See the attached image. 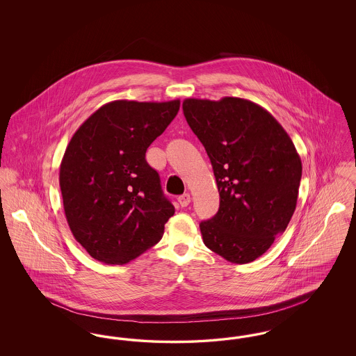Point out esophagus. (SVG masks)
I'll use <instances>...</instances> for the list:
<instances>
[{
  "mask_svg": "<svg viewBox=\"0 0 356 356\" xmlns=\"http://www.w3.org/2000/svg\"><path fill=\"white\" fill-rule=\"evenodd\" d=\"M177 202H179V204H180L181 207H186V205H189V203H191V196H189V193H184V195L179 196Z\"/></svg>",
  "mask_w": 356,
  "mask_h": 356,
  "instance_id": "1",
  "label": "esophagus"
}]
</instances>
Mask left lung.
<instances>
[{"label": "left lung", "mask_w": 356, "mask_h": 356, "mask_svg": "<svg viewBox=\"0 0 356 356\" xmlns=\"http://www.w3.org/2000/svg\"><path fill=\"white\" fill-rule=\"evenodd\" d=\"M183 111L220 195L218 213L200 222L204 244L231 263H251L286 231L295 212L299 153L271 113L250 100L186 99Z\"/></svg>", "instance_id": "left-lung-1"}]
</instances>
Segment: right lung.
I'll list each match as a JSON object with an SVG mask.
<instances>
[{"mask_svg": "<svg viewBox=\"0 0 356 356\" xmlns=\"http://www.w3.org/2000/svg\"><path fill=\"white\" fill-rule=\"evenodd\" d=\"M180 100H116L70 138L60 165L69 228L93 259L127 264L160 241L175 207L145 152L176 118Z\"/></svg>", "mask_w": 356, "mask_h": 356, "instance_id": "add662e5", "label": "right lung"}]
</instances>
